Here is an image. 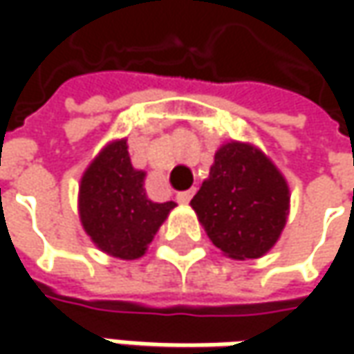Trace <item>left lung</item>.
I'll return each instance as SVG.
<instances>
[{
    "label": "left lung",
    "mask_w": 354,
    "mask_h": 354,
    "mask_svg": "<svg viewBox=\"0 0 354 354\" xmlns=\"http://www.w3.org/2000/svg\"><path fill=\"white\" fill-rule=\"evenodd\" d=\"M145 173L131 167L126 140L92 161L80 183V221L100 250L122 260L145 254L175 203H153L143 189Z\"/></svg>",
    "instance_id": "1"
}]
</instances>
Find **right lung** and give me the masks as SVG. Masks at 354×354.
<instances>
[{"mask_svg":"<svg viewBox=\"0 0 354 354\" xmlns=\"http://www.w3.org/2000/svg\"><path fill=\"white\" fill-rule=\"evenodd\" d=\"M288 205V185L278 169L240 143L216 151L209 179L191 201L212 244L236 260L260 258L276 244Z\"/></svg>","mask_w":354,"mask_h":354,"instance_id":"add662e5","label":"right lung"}]
</instances>
